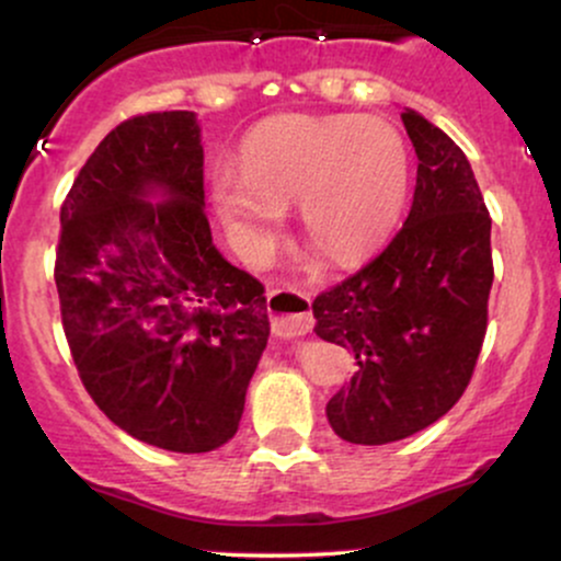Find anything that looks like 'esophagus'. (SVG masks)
Listing matches in <instances>:
<instances>
[{
    "label": "esophagus",
    "mask_w": 561,
    "mask_h": 561,
    "mask_svg": "<svg viewBox=\"0 0 561 561\" xmlns=\"http://www.w3.org/2000/svg\"><path fill=\"white\" fill-rule=\"evenodd\" d=\"M268 313H272V332L276 337H300L311 330V298L300 289H268Z\"/></svg>",
    "instance_id": "esophagus-1"
}]
</instances>
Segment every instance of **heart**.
<instances>
[{"label":"heart","mask_w":561,"mask_h":561,"mask_svg":"<svg viewBox=\"0 0 561 561\" xmlns=\"http://www.w3.org/2000/svg\"><path fill=\"white\" fill-rule=\"evenodd\" d=\"M409 186V145L388 121L295 113L255 126L240 173L216 171L210 197L248 261H268L285 208L298 203L308 240L330 261L353 263L392 234Z\"/></svg>","instance_id":"heart-1"}]
</instances>
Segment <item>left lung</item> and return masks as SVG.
<instances>
[{
    "mask_svg": "<svg viewBox=\"0 0 561 561\" xmlns=\"http://www.w3.org/2000/svg\"><path fill=\"white\" fill-rule=\"evenodd\" d=\"M414 145V203L362 272L313 300V332L356 356L327 403L347 443L385 446L420 433L465 396L488 330L491 216L472 165L448 134L401 113Z\"/></svg>",
    "mask_w": 561,
    "mask_h": 561,
    "instance_id": "1",
    "label": "left lung"
}]
</instances>
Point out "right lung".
I'll return each mask as SVG.
<instances>
[{"instance_id": "add662e5", "label": "right lung", "mask_w": 561, "mask_h": 561, "mask_svg": "<svg viewBox=\"0 0 561 561\" xmlns=\"http://www.w3.org/2000/svg\"><path fill=\"white\" fill-rule=\"evenodd\" d=\"M55 285L107 420L176 454L234 437L272 327L261 282L210 237L195 113L134 115L96 145L60 208Z\"/></svg>"}]
</instances>
